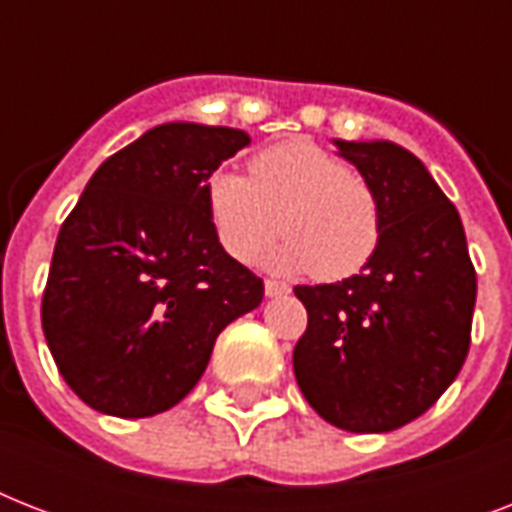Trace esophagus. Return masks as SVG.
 Masks as SVG:
<instances>
[{
  "mask_svg": "<svg viewBox=\"0 0 512 512\" xmlns=\"http://www.w3.org/2000/svg\"><path fill=\"white\" fill-rule=\"evenodd\" d=\"M287 292H289V284H284V281H276V279L265 281V295L268 297H281V295H287Z\"/></svg>",
  "mask_w": 512,
  "mask_h": 512,
  "instance_id": "obj_1",
  "label": "esophagus"
}]
</instances>
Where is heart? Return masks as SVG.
I'll list each match as a JSON object with an SVG mask.
<instances>
[{
  "instance_id": "heart-1",
  "label": "heart",
  "mask_w": 512,
  "mask_h": 512,
  "mask_svg": "<svg viewBox=\"0 0 512 512\" xmlns=\"http://www.w3.org/2000/svg\"><path fill=\"white\" fill-rule=\"evenodd\" d=\"M204 204L217 241L249 263L276 233L287 239L268 255L273 271H313L340 281L369 265L382 236L377 193L364 177L311 140H287L252 156L249 177L215 170Z\"/></svg>"
}]
</instances>
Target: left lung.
Returning <instances> with one entry per match:
<instances>
[{
	"label": "left lung",
	"mask_w": 512,
	"mask_h": 512,
	"mask_svg": "<svg viewBox=\"0 0 512 512\" xmlns=\"http://www.w3.org/2000/svg\"><path fill=\"white\" fill-rule=\"evenodd\" d=\"M377 193L380 247L337 284L295 287L308 311L295 377L308 404L350 433L417 420L460 374L470 348L476 268L460 212L425 164L390 140H335Z\"/></svg>",
	"instance_id": "left-lung-1"
}]
</instances>
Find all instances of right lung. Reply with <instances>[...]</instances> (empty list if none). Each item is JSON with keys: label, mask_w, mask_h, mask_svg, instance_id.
I'll list each match as a JSON object with an SVG mask.
<instances>
[{"label": "right lung", "mask_w": 512, "mask_h": 512, "mask_svg": "<svg viewBox=\"0 0 512 512\" xmlns=\"http://www.w3.org/2000/svg\"><path fill=\"white\" fill-rule=\"evenodd\" d=\"M249 135L159 124L100 164L60 225L42 329L68 388L138 420L183 401L217 335L263 303V279L217 241L207 177Z\"/></svg>", "instance_id": "obj_1"}]
</instances>
